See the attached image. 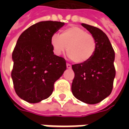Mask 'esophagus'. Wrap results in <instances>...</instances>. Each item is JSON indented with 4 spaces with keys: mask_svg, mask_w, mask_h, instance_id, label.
Wrapping results in <instances>:
<instances>
[{
    "mask_svg": "<svg viewBox=\"0 0 129 129\" xmlns=\"http://www.w3.org/2000/svg\"><path fill=\"white\" fill-rule=\"evenodd\" d=\"M66 67H67V68H68V69H70V68H72V66H71L70 63H66Z\"/></svg>",
    "mask_w": 129,
    "mask_h": 129,
    "instance_id": "1",
    "label": "esophagus"
}]
</instances>
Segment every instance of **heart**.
Returning <instances> with one entry per match:
<instances>
[{
  "instance_id": "1",
  "label": "heart",
  "mask_w": 129,
  "mask_h": 129,
  "mask_svg": "<svg viewBox=\"0 0 129 129\" xmlns=\"http://www.w3.org/2000/svg\"><path fill=\"white\" fill-rule=\"evenodd\" d=\"M51 45L57 55H61L67 49L68 56L77 63L91 59L97 48L95 37L84 29L76 26L63 29L59 36L53 34L51 37Z\"/></svg>"
}]
</instances>
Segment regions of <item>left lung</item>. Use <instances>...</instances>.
<instances>
[{
  "mask_svg": "<svg viewBox=\"0 0 129 129\" xmlns=\"http://www.w3.org/2000/svg\"><path fill=\"white\" fill-rule=\"evenodd\" d=\"M95 37V54L84 63L72 66L75 77L72 83L73 95L81 102L95 104L110 95L115 77V52L106 34L98 27L82 23Z\"/></svg>",
  "mask_w": 129,
  "mask_h": 129,
  "instance_id": "1",
  "label": "left lung"
}]
</instances>
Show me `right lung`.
<instances>
[{
	"instance_id": "add662e5",
	"label": "right lung",
	"mask_w": 129,
	"mask_h": 129,
	"mask_svg": "<svg viewBox=\"0 0 129 129\" xmlns=\"http://www.w3.org/2000/svg\"><path fill=\"white\" fill-rule=\"evenodd\" d=\"M64 23L41 21L25 29L12 52L14 88L22 100L38 103L52 95L54 82L66 70L64 58L54 54L51 37Z\"/></svg>"
}]
</instances>
